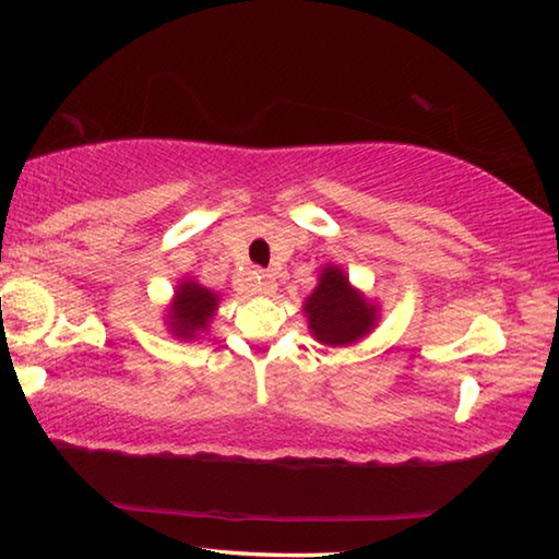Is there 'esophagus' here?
<instances>
[{
  "label": "esophagus",
  "instance_id": "esophagus-1",
  "mask_svg": "<svg viewBox=\"0 0 559 559\" xmlns=\"http://www.w3.org/2000/svg\"><path fill=\"white\" fill-rule=\"evenodd\" d=\"M253 286H257V290L263 293V296H273L278 288V283H276V278H273V273L259 269L257 273H253Z\"/></svg>",
  "mask_w": 559,
  "mask_h": 559
}]
</instances>
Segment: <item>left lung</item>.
Masks as SVG:
<instances>
[{"mask_svg":"<svg viewBox=\"0 0 559 559\" xmlns=\"http://www.w3.org/2000/svg\"><path fill=\"white\" fill-rule=\"evenodd\" d=\"M308 325L316 340L325 345H349L370 333L374 325V308L349 288L345 273L325 269L320 273L318 288L306 300Z\"/></svg>","mask_w":559,"mask_h":559,"instance_id":"8db88e82","label":"left lung"}]
</instances>
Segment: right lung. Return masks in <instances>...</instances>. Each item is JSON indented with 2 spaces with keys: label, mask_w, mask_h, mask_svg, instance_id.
Masks as SVG:
<instances>
[{
  "label": "right lung",
  "mask_w": 559,
  "mask_h": 559,
  "mask_svg": "<svg viewBox=\"0 0 559 559\" xmlns=\"http://www.w3.org/2000/svg\"><path fill=\"white\" fill-rule=\"evenodd\" d=\"M216 310V296L212 290L202 288L200 283L187 281L179 286L173 313H169V328L177 337L192 340L197 330L206 328V320Z\"/></svg>",
  "instance_id": "right-lung-1"
}]
</instances>
